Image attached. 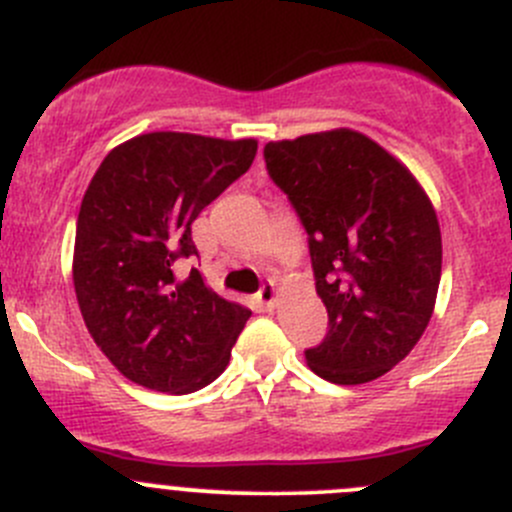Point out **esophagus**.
<instances>
[{
	"label": "esophagus",
	"mask_w": 512,
	"mask_h": 512,
	"mask_svg": "<svg viewBox=\"0 0 512 512\" xmlns=\"http://www.w3.org/2000/svg\"><path fill=\"white\" fill-rule=\"evenodd\" d=\"M277 297H280V292H277V287L272 285V282H267V285H262L260 292H257V299H260V304H262V307H265V309H275Z\"/></svg>",
	"instance_id": "obj_1"
}]
</instances>
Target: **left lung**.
<instances>
[{
    "instance_id": "obj_1",
    "label": "left lung",
    "mask_w": 512,
    "mask_h": 512,
    "mask_svg": "<svg viewBox=\"0 0 512 512\" xmlns=\"http://www.w3.org/2000/svg\"><path fill=\"white\" fill-rule=\"evenodd\" d=\"M270 178L309 235L329 332L307 366L332 384L374 381L409 356L441 282V227L399 158L352 128L265 146Z\"/></svg>"
}]
</instances>
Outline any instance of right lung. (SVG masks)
I'll list each match as a JSON object with an SVG mask.
<instances>
[{"label": "right lung", "mask_w": 512, "mask_h": 512, "mask_svg": "<svg viewBox=\"0 0 512 512\" xmlns=\"http://www.w3.org/2000/svg\"><path fill=\"white\" fill-rule=\"evenodd\" d=\"M255 153V138L153 131L113 148L91 178L76 220V299L96 347L133 384L190 394L225 371L252 312L173 265L198 255L190 225Z\"/></svg>", "instance_id": "1"}]
</instances>
